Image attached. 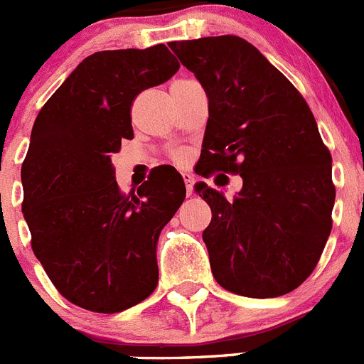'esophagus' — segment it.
Masks as SVG:
<instances>
[{"instance_id":"esophagus-1","label":"esophagus","mask_w":364,"mask_h":364,"mask_svg":"<svg viewBox=\"0 0 364 364\" xmlns=\"http://www.w3.org/2000/svg\"><path fill=\"white\" fill-rule=\"evenodd\" d=\"M182 176H184V182H186V191H188V195H191L193 193V184H195V178H193L191 173H182Z\"/></svg>"}]
</instances>
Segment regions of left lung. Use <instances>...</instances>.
<instances>
[{"label": "left lung", "instance_id": "1", "mask_svg": "<svg viewBox=\"0 0 364 364\" xmlns=\"http://www.w3.org/2000/svg\"><path fill=\"white\" fill-rule=\"evenodd\" d=\"M169 47L208 95L202 176H242L233 200L205 182L195 186L213 213L202 233L213 277L244 297L290 294L310 277L332 231V156L314 114L290 80L242 38Z\"/></svg>", "mask_w": 364, "mask_h": 364}]
</instances>
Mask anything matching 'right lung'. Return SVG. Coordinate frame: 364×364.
<instances>
[{"label":"right lung","instance_id":"1","mask_svg":"<svg viewBox=\"0 0 364 364\" xmlns=\"http://www.w3.org/2000/svg\"><path fill=\"white\" fill-rule=\"evenodd\" d=\"M180 63L166 45L87 56L41 107L21 166L32 252L73 304L117 314L159 284L160 231L186 198L175 167L124 195L111 154L133 138L131 104Z\"/></svg>","mask_w":364,"mask_h":364}]
</instances>
